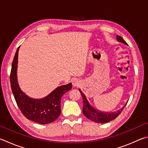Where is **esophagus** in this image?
I'll return each mask as SVG.
<instances>
[{
  "instance_id": "esophagus-1",
  "label": "esophagus",
  "mask_w": 148,
  "mask_h": 148,
  "mask_svg": "<svg viewBox=\"0 0 148 148\" xmlns=\"http://www.w3.org/2000/svg\"><path fill=\"white\" fill-rule=\"evenodd\" d=\"M72 84H73V86H75V87H76V86H79L80 82H79V80L75 79V80H73V81H72Z\"/></svg>"
}]
</instances>
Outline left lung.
Here are the masks:
<instances>
[{
    "instance_id": "left-lung-1",
    "label": "left lung",
    "mask_w": 148,
    "mask_h": 148,
    "mask_svg": "<svg viewBox=\"0 0 148 148\" xmlns=\"http://www.w3.org/2000/svg\"><path fill=\"white\" fill-rule=\"evenodd\" d=\"M116 40H117L119 42H121L127 44L126 41H125L123 38H122V37H121V36H119V35L116 36ZM79 91L82 95V99H83V109H82L83 114L88 119H90L93 122H95L97 123H106V122H108L111 121H112L113 119H116L120 115V114H121L122 111L123 110V109L126 105V104L123 108H122L121 110H118L117 111H115V112L108 113V112H104V111L102 112V111L97 110L95 108L92 107L90 104V103H89V102L88 101L85 95L82 93V91H81V90H80V89H79Z\"/></svg>"
}]
</instances>
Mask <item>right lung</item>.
Masks as SVG:
<instances>
[{"instance_id":"add662e5","label":"right lung","mask_w":148,"mask_h":148,"mask_svg":"<svg viewBox=\"0 0 148 148\" xmlns=\"http://www.w3.org/2000/svg\"><path fill=\"white\" fill-rule=\"evenodd\" d=\"M20 46L16 49L10 73L11 88L15 101L22 114L35 122L47 124L55 121L61 113L60 100L63 95L72 88V84L59 86L48 96L41 99H32L22 91L19 87L16 69Z\"/></svg>"}]
</instances>
